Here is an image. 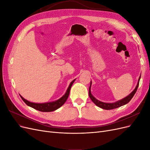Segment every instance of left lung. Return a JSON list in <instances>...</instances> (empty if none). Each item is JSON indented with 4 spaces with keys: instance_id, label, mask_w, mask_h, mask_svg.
Segmentation results:
<instances>
[{
    "instance_id": "obj_1",
    "label": "left lung",
    "mask_w": 150,
    "mask_h": 150,
    "mask_svg": "<svg viewBox=\"0 0 150 150\" xmlns=\"http://www.w3.org/2000/svg\"><path fill=\"white\" fill-rule=\"evenodd\" d=\"M141 78V76L138 79V82L137 83V86H136L135 89L132 92H131L128 96H127L126 97H125V98L121 99L120 101H117L115 103H103L101 102L100 101L98 100L96 98H95L91 93V84H90V86H89V96L91 99L92 101L96 104V106H98V107L101 108L102 109H104V110H112V109H115L117 108H119L120 106H122L125 105V104L128 103L131 99L133 98V97L134 96V94L136 93L137 91V89L138 88V86H139V79Z\"/></svg>"
}]
</instances>
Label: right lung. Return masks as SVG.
Segmentation results:
<instances>
[{
	"label": "right lung",
	"instance_id": "right-lung-1",
	"mask_svg": "<svg viewBox=\"0 0 150 150\" xmlns=\"http://www.w3.org/2000/svg\"><path fill=\"white\" fill-rule=\"evenodd\" d=\"M75 79H74L72 82L70 83L69 87H68L66 93L64 94V96H62L60 99H57L56 101H52V102H49V103H32L28 100H26L23 97H22L21 95L20 96L21 97L22 100L27 104V105L33 108L36 110H38L42 112H51L54 111L58 108H59L61 106H62L64 103L66 101L69 95L70 89L71 88V86L74 82Z\"/></svg>",
	"mask_w": 150,
	"mask_h": 150
}]
</instances>
